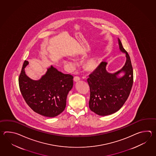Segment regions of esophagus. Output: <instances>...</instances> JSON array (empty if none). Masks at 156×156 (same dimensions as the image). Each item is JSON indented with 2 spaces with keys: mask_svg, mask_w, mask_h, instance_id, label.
Listing matches in <instances>:
<instances>
[{
  "mask_svg": "<svg viewBox=\"0 0 156 156\" xmlns=\"http://www.w3.org/2000/svg\"><path fill=\"white\" fill-rule=\"evenodd\" d=\"M73 80H74V81H75V82H77V81H79L80 80V78L78 76L74 77Z\"/></svg>",
  "mask_w": 156,
  "mask_h": 156,
  "instance_id": "34e87169",
  "label": "esophagus"
}]
</instances>
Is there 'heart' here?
<instances>
[{
    "label": "heart",
    "instance_id": "heart-1",
    "mask_svg": "<svg viewBox=\"0 0 156 156\" xmlns=\"http://www.w3.org/2000/svg\"><path fill=\"white\" fill-rule=\"evenodd\" d=\"M65 63L67 67L71 70H73L75 67L76 66V62L73 60V59H67L65 61ZM99 63L98 61L95 59H90L88 60L86 63V68L87 70H93L96 69V68L98 67Z\"/></svg>",
    "mask_w": 156,
    "mask_h": 156
}]
</instances>
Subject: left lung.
<instances>
[{"label":"left lung","mask_w":156,"mask_h":156,"mask_svg":"<svg viewBox=\"0 0 156 156\" xmlns=\"http://www.w3.org/2000/svg\"><path fill=\"white\" fill-rule=\"evenodd\" d=\"M121 52L125 53L126 61L115 73L107 71L108 63L102 62L87 81L90 89L89 108L94 113L106 116L115 113L123 106L129 95L133 83V71L128 53L118 38ZM123 73V75H119Z\"/></svg>","instance_id":"8db88e82"}]
</instances>
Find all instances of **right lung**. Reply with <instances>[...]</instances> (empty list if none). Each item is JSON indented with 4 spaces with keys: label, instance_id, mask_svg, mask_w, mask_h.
Returning <instances> with one entry per match:
<instances>
[{
    "label": "right lung",
    "instance_id": "obj_1",
    "mask_svg": "<svg viewBox=\"0 0 156 156\" xmlns=\"http://www.w3.org/2000/svg\"><path fill=\"white\" fill-rule=\"evenodd\" d=\"M25 61L19 77L20 92L28 106L36 113L46 117H55L66 108L67 96L73 87V77L57 70L52 65L37 80L28 76Z\"/></svg>",
    "mask_w": 156,
    "mask_h": 156
}]
</instances>
